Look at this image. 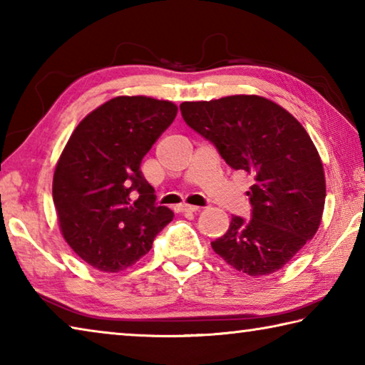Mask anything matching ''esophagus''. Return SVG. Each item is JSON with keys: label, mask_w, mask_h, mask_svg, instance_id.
<instances>
[{"label": "esophagus", "mask_w": 365, "mask_h": 365, "mask_svg": "<svg viewBox=\"0 0 365 365\" xmlns=\"http://www.w3.org/2000/svg\"><path fill=\"white\" fill-rule=\"evenodd\" d=\"M174 209H175V212L187 214V212H196L200 207H197V206H191V205H178V206H175Z\"/></svg>", "instance_id": "1"}]
</instances>
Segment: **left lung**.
Segmentation results:
<instances>
[{"label":"left lung","instance_id":"1","mask_svg":"<svg viewBox=\"0 0 365 365\" xmlns=\"http://www.w3.org/2000/svg\"><path fill=\"white\" fill-rule=\"evenodd\" d=\"M180 110L232 169L255 180L251 219L232 215L227 233L211 243L215 255L251 277L280 270L317 233L325 206L324 165L306 128L257 95L185 101Z\"/></svg>","mask_w":365,"mask_h":365}]
</instances>
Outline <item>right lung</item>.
I'll use <instances>...</instances> for the list:
<instances>
[{"instance_id":"add662e5","label":"right lung","mask_w":365,"mask_h":365,"mask_svg":"<svg viewBox=\"0 0 365 365\" xmlns=\"http://www.w3.org/2000/svg\"><path fill=\"white\" fill-rule=\"evenodd\" d=\"M177 110L148 96L113 98L78 123L61 153L53 177L59 228L91 267H130L174 219L169 207L156 206L140 164Z\"/></svg>"}]
</instances>
